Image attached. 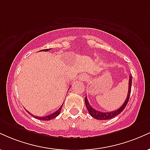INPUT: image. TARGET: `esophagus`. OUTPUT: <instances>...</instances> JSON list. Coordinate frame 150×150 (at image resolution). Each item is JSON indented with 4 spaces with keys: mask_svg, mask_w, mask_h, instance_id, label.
Segmentation results:
<instances>
[{
    "mask_svg": "<svg viewBox=\"0 0 150 150\" xmlns=\"http://www.w3.org/2000/svg\"><path fill=\"white\" fill-rule=\"evenodd\" d=\"M81 79H82V80L83 81H86L87 80V77L85 76V75H83V76L81 77Z\"/></svg>",
    "mask_w": 150,
    "mask_h": 150,
    "instance_id": "obj_1",
    "label": "esophagus"
}]
</instances>
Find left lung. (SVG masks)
I'll return each mask as SVG.
<instances>
[{
  "label": "left lung",
  "mask_w": 150,
  "mask_h": 150,
  "mask_svg": "<svg viewBox=\"0 0 150 150\" xmlns=\"http://www.w3.org/2000/svg\"><path fill=\"white\" fill-rule=\"evenodd\" d=\"M132 77L131 75H130L129 77V82H128V95H127V98L125 99V102L123 103V104L120 107L118 108V109L116 110V111H113L112 112H101V111H97V110L94 109V108L92 107L90 104H89L88 99H87V97H85V105H86V108H87V111L89 113L91 116H92L93 118H95V119L97 120H108L111 119V118H113V117L116 116L117 115H118L119 113H120L122 111L124 110V108L126 106L127 104H128L129 98H130V92H131V85H132Z\"/></svg>",
  "instance_id": "1"
}]
</instances>
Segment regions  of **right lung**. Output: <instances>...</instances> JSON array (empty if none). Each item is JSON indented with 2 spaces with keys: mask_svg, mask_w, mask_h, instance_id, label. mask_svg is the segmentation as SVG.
Returning a JSON list of instances; mask_svg holds the SVG:
<instances>
[{
  "mask_svg": "<svg viewBox=\"0 0 150 150\" xmlns=\"http://www.w3.org/2000/svg\"><path fill=\"white\" fill-rule=\"evenodd\" d=\"M50 50H51V49H44V50H42V51H50ZM63 104H62V106H61V107H60L59 108H58V109L57 110V111H55L54 113H53L52 114H50V115H49V116H33V115H32L31 114V113L29 112V111H27V112H28L29 113H30V114H31L32 115V116L33 117H34V118H37V119H39V120H52V119H53V118H56V117H57L58 115L60 114V113H61V108H62V106H63Z\"/></svg>",
  "mask_w": 150,
  "mask_h": 150,
  "instance_id": "add662e5",
  "label": "right lung"
}]
</instances>
